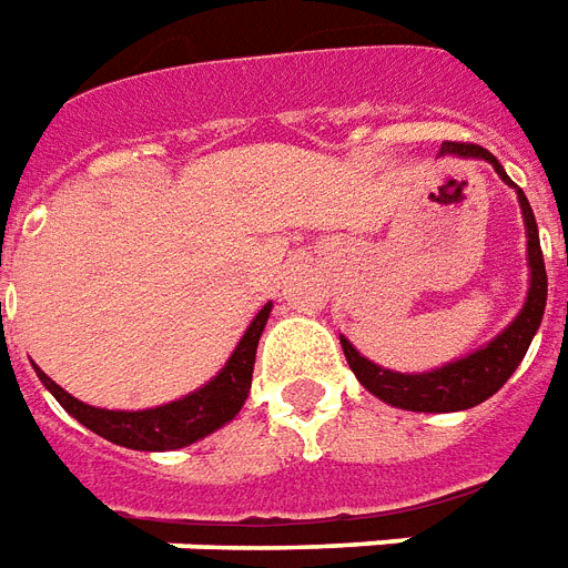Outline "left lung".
<instances>
[{
    "mask_svg": "<svg viewBox=\"0 0 568 568\" xmlns=\"http://www.w3.org/2000/svg\"><path fill=\"white\" fill-rule=\"evenodd\" d=\"M443 152H455V155L485 158L494 170L500 173L503 182L511 179L506 176V170L500 168V161L488 152V149L476 146V143H455L446 140ZM518 200H521L524 224H527V257H530V293L518 317L511 320L509 326L488 344V347L476 349L470 356H464L458 362H449L437 371L428 374H398V371H383L381 365H374L365 356H359L347 338H341L347 365L353 374L359 377V383L371 395H377L381 400L400 407V410L416 413H455L476 407L485 398H491L494 392L500 389L503 383L509 381L518 362L524 359V353L530 347L532 335L539 329L545 314V300H548V275H545L542 248H539V230H536V219L532 209L524 197V191L518 187Z\"/></svg>",
    "mask_w": 568,
    "mask_h": 568,
    "instance_id": "1",
    "label": "left lung"
}]
</instances>
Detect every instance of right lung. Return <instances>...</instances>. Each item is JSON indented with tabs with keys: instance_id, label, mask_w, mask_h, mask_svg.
Masks as SVG:
<instances>
[{
	"instance_id": "add662e5",
	"label": "right lung",
	"mask_w": 568,
	"mask_h": 568,
	"mask_svg": "<svg viewBox=\"0 0 568 568\" xmlns=\"http://www.w3.org/2000/svg\"><path fill=\"white\" fill-rule=\"evenodd\" d=\"M268 311H272V302L263 305L257 317L251 320L248 332L242 335L239 347L233 349V356H230L215 381H209L203 389L191 392L182 400H173V404H164V407H155V410H101V407H89L83 400H77L74 395H68L41 368H36L38 381L44 383L50 395L80 425L95 430L98 437H104V440L140 452L182 449V446L197 443L200 437H206L221 425H227L242 410V404L248 398L257 341L263 335V326H266Z\"/></svg>"
}]
</instances>
